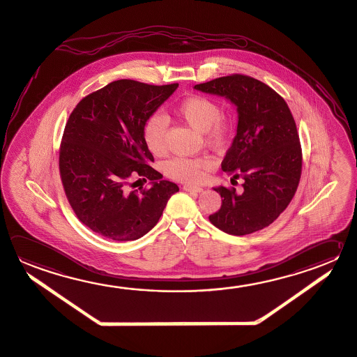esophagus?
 I'll return each mask as SVG.
<instances>
[{"instance_id":"34e87169","label":"esophagus","mask_w":357,"mask_h":357,"mask_svg":"<svg viewBox=\"0 0 357 357\" xmlns=\"http://www.w3.org/2000/svg\"><path fill=\"white\" fill-rule=\"evenodd\" d=\"M182 188H183L185 191H188V192H195V194H200V192L204 191V188H196V186H188V185H185Z\"/></svg>"}]
</instances>
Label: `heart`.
I'll use <instances>...</instances> for the list:
<instances>
[{
    "label": "heart",
    "instance_id": "heart-1",
    "mask_svg": "<svg viewBox=\"0 0 357 357\" xmlns=\"http://www.w3.org/2000/svg\"><path fill=\"white\" fill-rule=\"evenodd\" d=\"M175 114L191 128L202 132L210 149H227L234 137V124L221 116L222 108L211 98L191 96L175 108ZM143 139L152 155H162L167 151V126L162 118H149L143 128ZM210 162L205 157H175L165 163V174L177 181L196 183L204 180Z\"/></svg>",
    "mask_w": 357,
    "mask_h": 357
}]
</instances>
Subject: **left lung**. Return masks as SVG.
Masks as SVG:
<instances>
[{
  "label": "left lung",
  "mask_w": 357,
  "mask_h": 357,
  "mask_svg": "<svg viewBox=\"0 0 357 357\" xmlns=\"http://www.w3.org/2000/svg\"><path fill=\"white\" fill-rule=\"evenodd\" d=\"M195 89L225 97L238 110L236 136L221 169L244 180L243 191L215 188L222 202L208 220L238 236L269 227L292 202L302 174V149L288 104L271 86L243 74L216 78Z\"/></svg>",
  "instance_id": "obj_1"
}]
</instances>
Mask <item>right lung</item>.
I'll return each instance as SVG.
<instances>
[{"instance_id": "obj_1", "label": "right lung", "mask_w": 357, "mask_h": 357, "mask_svg": "<svg viewBox=\"0 0 357 357\" xmlns=\"http://www.w3.org/2000/svg\"><path fill=\"white\" fill-rule=\"evenodd\" d=\"M177 86L121 79L83 98L69 116L59 171L74 213L94 233L139 239L178 191L149 166L153 155L143 139L144 124ZM135 179L149 181L150 188L130 190Z\"/></svg>"}]
</instances>
